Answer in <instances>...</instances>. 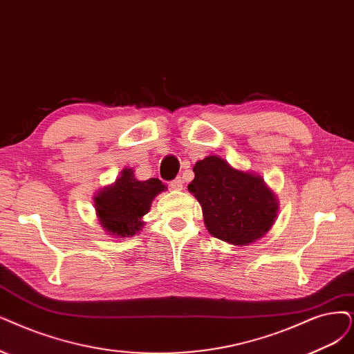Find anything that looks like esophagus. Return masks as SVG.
<instances>
[{
    "instance_id": "obj_1",
    "label": "esophagus",
    "mask_w": 354,
    "mask_h": 354,
    "mask_svg": "<svg viewBox=\"0 0 354 354\" xmlns=\"http://www.w3.org/2000/svg\"><path fill=\"white\" fill-rule=\"evenodd\" d=\"M182 187H184V180H182L180 178H176V179L170 182V188H172V189L179 191V189H182Z\"/></svg>"
}]
</instances>
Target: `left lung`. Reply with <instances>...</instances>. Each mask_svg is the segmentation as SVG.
Wrapping results in <instances>:
<instances>
[{
  "label": "left lung",
  "instance_id": "1",
  "mask_svg": "<svg viewBox=\"0 0 354 354\" xmlns=\"http://www.w3.org/2000/svg\"><path fill=\"white\" fill-rule=\"evenodd\" d=\"M188 189L203 207L207 230L232 245H250L271 229L279 201L264 179L233 169L218 156L195 163Z\"/></svg>",
  "mask_w": 354,
  "mask_h": 354
}]
</instances>
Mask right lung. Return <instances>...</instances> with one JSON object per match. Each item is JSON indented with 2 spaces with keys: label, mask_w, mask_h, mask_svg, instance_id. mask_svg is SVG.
<instances>
[{
  "label": "right lung",
  "mask_w": 354,
  "mask_h": 354,
  "mask_svg": "<svg viewBox=\"0 0 354 354\" xmlns=\"http://www.w3.org/2000/svg\"><path fill=\"white\" fill-rule=\"evenodd\" d=\"M165 189L160 179L138 180L134 170L125 167L115 184L104 187L95 197V208L102 227L113 236H133L142 229L141 218L149 213L156 195Z\"/></svg>",
  "instance_id": "add662e5"
}]
</instances>
